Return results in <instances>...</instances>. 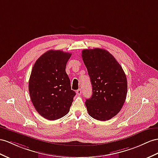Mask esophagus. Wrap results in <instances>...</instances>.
Here are the masks:
<instances>
[{"mask_svg":"<svg viewBox=\"0 0 158 158\" xmlns=\"http://www.w3.org/2000/svg\"><path fill=\"white\" fill-rule=\"evenodd\" d=\"M76 94H77L78 95H80L81 94H82V90L81 89H79L78 90H77V91H76Z\"/></svg>","mask_w":158,"mask_h":158,"instance_id":"1","label":"esophagus"}]
</instances>
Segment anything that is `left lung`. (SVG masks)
<instances>
[{
  "mask_svg": "<svg viewBox=\"0 0 158 158\" xmlns=\"http://www.w3.org/2000/svg\"><path fill=\"white\" fill-rule=\"evenodd\" d=\"M82 58L93 88L91 98L85 102L88 114L97 120L107 121L118 114L125 103L126 75L114 56L103 48L84 49Z\"/></svg>",
  "mask_w": 158,
  "mask_h": 158,
  "instance_id": "1",
  "label": "left lung"
}]
</instances>
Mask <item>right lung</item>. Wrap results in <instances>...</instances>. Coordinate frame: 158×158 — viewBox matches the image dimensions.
Segmentation results:
<instances>
[{"instance_id": "1", "label": "right lung", "mask_w": 158, "mask_h": 158, "mask_svg": "<svg viewBox=\"0 0 158 158\" xmlns=\"http://www.w3.org/2000/svg\"><path fill=\"white\" fill-rule=\"evenodd\" d=\"M71 53L49 50L35 62L29 81L31 99L35 110L48 120L67 115L74 96L65 68Z\"/></svg>"}]
</instances>
